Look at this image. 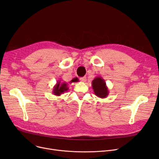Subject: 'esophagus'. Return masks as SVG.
Wrapping results in <instances>:
<instances>
[{
    "label": "esophagus",
    "instance_id": "1",
    "mask_svg": "<svg viewBox=\"0 0 159 159\" xmlns=\"http://www.w3.org/2000/svg\"><path fill=\"white\" fill-rule=\"evenodd\" d=\"M80 80L82 82H84L86 81V77H81L80 78Z\"/></svg>",
    "mask_w": 159,
    "mask_h": 159
}]
</instances>
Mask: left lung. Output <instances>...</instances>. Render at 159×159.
<instances>
[{
	"label": "left lung",
	"instance_id": "8db88e82",
	"mask_svg": "<svg viewBox=\"0 0 159 159\" xmlns=\"http://www.w3.org/2000/svg\"><path fill=\"white\" fill-rule=\"evenodd\" d=\"M92 87L95 95L100 98H106L109 94L106 82L101 77H97L93 80Z\"/></svg>",
	"mask_w": 159,
	"mask_h": 159
}]
</instances>
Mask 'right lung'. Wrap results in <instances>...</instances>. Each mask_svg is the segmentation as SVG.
Masks as SVG:
<instances>
[{
    "instance_id": "obj_1",
    "label": "right lung",
    "mask_w": 159,
    "mask_h": 159,
    "mask_svg": "<svg viewBox=\"0 0 159 159\" xmlns=\"http://www.w3.org/2000/svg\"><path fill=\"white\" fill-rule=\"evenodd\" d=\"M74 82V80H71V82ZM69 88L68 87V84L66 82H61V81H58L57 84L54 86L53 89V94L56 96H60L61 94L66 92L68 90Z\"/></svg>"
}]
</instances>
